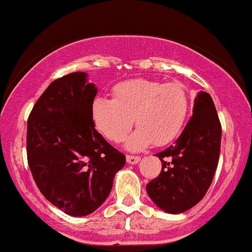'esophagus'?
Masks as SVG:
<instances>
[{
	"mask_svg": "<svg viewBox=\"0 0 252 252\" xmlns=\"http://www.w3.org/2000/svg\"><path fill=\"white\" fill-rule=\"evenodd\" d=\"M126 160H127V163H128V164H137V163H139L140 157H138V156H127Z\"/></svg>",
	"mask_w": 252,
	"mask_h": 252,
	"instance_id": "obj_1",
	"label": "esophagus"
}]
</instances>
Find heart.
<instances>
[{
    "label": "heart",
    "mask_w": 252,
    "mask_h": 252,
    "mask_svg": "<svg viewBox=\"0 0 252 252\" xmlns=\"http://www.w3.org/2000/svg\"><path fill=\"white\" fill-rule=\"evenodd\" d=\"M112 96V100L95 98L93 121L106 139L121 143L134 119L138 129L126 141L131 151L171 143L187 120L189 97L185 87L176 82L163 84L144 78L120 82L113 87Z\"/></svg>",
    "instance_id": "heart-1"
}]
</instances>
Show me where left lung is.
Instances as JSON below:
<instances>
[{"instance_id":"8db88e82","label":"left lung","mask_w":252,"mask_h":252,"mask_svg":"<svg viewBox=\"0 0 252 252\" xmlns=\"http://www.w3.org/2000/svg\"><path fill=\"white\" fill-rule=\"evenodd\" d=\"M221 125L211 95L200 92L193 117L174 145L156 156L162 170L146 191L160 210L179 214L202 200L216 174L220 155Z\"/></svg>"}]
</instances>
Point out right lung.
<instances>
[{
    "instance_id": "add662e5",
    "label": "right lung",
    "mask_w": 252,
    "mask_h": 252,
    "mask_svg": "<svg viewBox=\"0 0 252 252\" xmlns=\"http://www.w3.org/2000/svg\"><path fill=\"white\" fill-rule=\"evenodd\" d=\"M86 72L53 81L27 121V160L41 194L72 217L106 201L125 155L95 129L92 104L97 94Z\"/></svg>"
}]
</instances>
